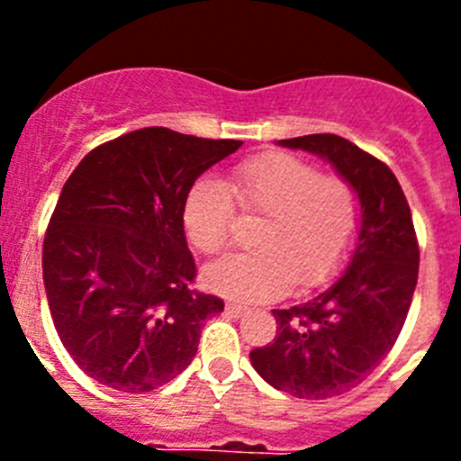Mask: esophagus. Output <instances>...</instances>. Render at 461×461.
I'll use <instances>...</instances> for the list:
<instances>
[{
	"instance_id": "34e87169",
	"label": "esophagus",
	"mask_w": 461,
	"mask_h": 461,
	"mask_svg": "<svg viewBox=\"0 0 461 461\" xmlns=\"http://www.w3.org/2000/svg\"><path fill=\"white\" fill-rule=\"evenodd\" d=\"M226 313L228 316H233V319H240V316H244V313H247V307H244V304H238V303H226Z\"/></svg>"
}]
</instances>
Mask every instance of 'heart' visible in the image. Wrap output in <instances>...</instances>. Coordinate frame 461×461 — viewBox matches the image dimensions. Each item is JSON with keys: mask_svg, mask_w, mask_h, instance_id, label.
Here are the masks:
<instances>
[{"mask_svg": "<svg viewBox=\"0 0 461 461\" xmlns=\"http://www.w3.org/2000/svg\"><path fill=\"white\" fill-rule=\"evenodd\" d=\"M230 191L247 214H260L258 249L230 254L205 270L207 286L244 300L279 297L297 284L316 288L339 272L353 249L360 205L341 175L288 152H267L230 173ZM228 186L214 177L191 185L182 207L189 242L219 254L233 240L235 207Z\"/></svg>", "mask_w": 461, "mask_h": 461, "instance_id": "heart-1", "label": "heart"}]
</instances>
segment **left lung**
<instances>
[{"label": "left lung", "mask_w": 461, "mask_h": 461, "mask_svg": "<svg viewBox=\"0 0 461 461\" xmlns=\"http://www.w3.org/2000/svg\"><path fill=\"white\" fill-rule=\"evenodd\" d=\"M281 145L328 158L356 189L362 226L351 263L328 291L272 309L276 337L251 351V365L293 397H337L365 381L397 341L418 284L420 247L404 191L381 158L335 133Z\"/></svg>", "instance_id": "left-lung-1"}]
</instances>
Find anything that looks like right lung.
<instances>
[{
	"label": "right lung",
	"instance_id": "right-lung-1",
	"mask_svg": "<svg viewBox=\"0 0 461 461\" xmlns=\"http://www.w3.org/2000/svg\"><path fill=\"white\" fill-rule=\"evenodd\" d=\"M242 140L148 126L94 148L64 185L43 240V284L68 356L94 381L149 393L185 372L223 300L194 288L182 207Z\"/></svg>",
	"mask_w": 461,
	"mask_h": 461
}]
</instances>
